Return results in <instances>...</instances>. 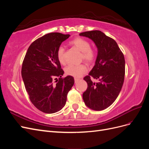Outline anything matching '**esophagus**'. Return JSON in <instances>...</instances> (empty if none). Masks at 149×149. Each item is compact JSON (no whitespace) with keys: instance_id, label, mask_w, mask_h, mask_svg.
Masks as SVG:
<instances>
[{"instance_id":"esophagus-1","label":"esophagus","mask_w":149,"mask_h":149,"mask_svg":"<svg viewBox=\"0 0 149 149\" xmlns=\"http://www.w3.org/2000/svg\"><path fill=\"white\" fill-rule=\"evenodd\" d=\"M78 81H79V78H74V82L75 83H77Z\"/></svg>"}]
</instances>
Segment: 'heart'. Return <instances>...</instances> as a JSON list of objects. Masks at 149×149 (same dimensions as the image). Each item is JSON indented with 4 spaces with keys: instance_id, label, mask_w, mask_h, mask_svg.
Here are the masks:
<instances>
[{
    "instance_id": "1",
    "label": "heart",
    "mask_w": 149,
    "mask_h": 149,
    "mask_svg": "<svg viewBox=\"0 0 149 149\" xmlns=\"http://www.w3.org/2000/svg\"><path fill=\"white\" fill-rule=\"evenodd\" d=\"M70 44L82 52L81 56V60L86 62L87 63H91L95 60L96 52L94 49L90 47L91 45L88 40L81 37H77L70 41ZM57 58L60 63H65V48L61 46L57 49ZM86 66L83 64L79 65H70L65 68V73L67 75L73 76L75 78L81 77L85 73H86Z\"/></svg>"
}]
</instances>
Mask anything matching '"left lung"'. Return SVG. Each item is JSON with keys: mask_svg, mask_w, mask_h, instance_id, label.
<instances>
[{"mask_svg": "<svg viewBox=\"0 0 149 149\" xmlns=\"http://www.w3.org/2000/svg\"><path fill=\"white\" fill-rule=\"evenodd\" d=\"M79 35L92 40L97 48L95 65L84 78L88 88L83 94V101L90 109L102 111L115 101L123 87L124 56L115 40L101 31H84ZM92 77L98 81L93 82Z\"/></svg>", "mask_w": 149, "mask_h": 149, "instance_id": "8db88e82", "label": "left lung"}]
</instances>
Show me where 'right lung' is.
Masks as SVG:
<instances>
[{"label": "right lung", "mask_w": 149, "mask_h": 149, "mask_svg": "<svg viewBox=\"0 0 149 149\" xmlns=\"http://www.w3.org/2000/svg\"><path fill=\"white\" fill-rule=\"evenodd\" d=\"M70 36L50 33L37 39L29 47L22 63V77L30 100L45 113L60 111L74 83L73 76L61 78L64 71L57 58L58 48ZM54 79L57 80L55 83Z\"/></svg>", "instance_id": "obj_1"}]
</instances>
